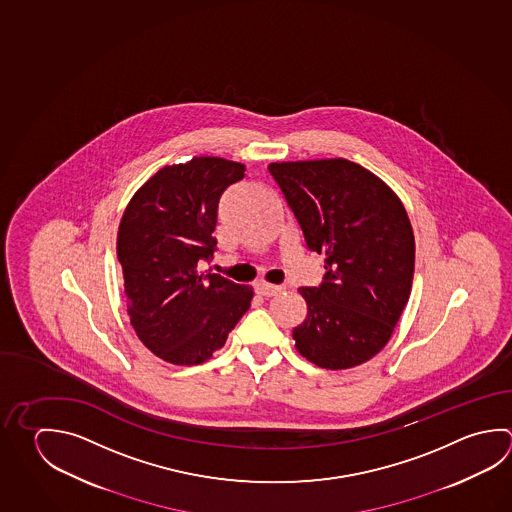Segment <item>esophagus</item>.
Here are the masks:
<instances>
[{
	"label": "esophagus",
	"instance_id": "1",
	"mask_svg": "<svg viewBox=\"0 0 512 512\" xmlns=\"http://www.w3.org/2000/svg\"><path fill=\"white\" fill-rule=\"evenodd\" d=\"M281 290L283 289L278 287V285H270V283H258V285H256V292H258L260 296H265V298L276 296Z\"/></svg>",
	"mask_w": 512,
	"mask_h": 512
}]
</instances>
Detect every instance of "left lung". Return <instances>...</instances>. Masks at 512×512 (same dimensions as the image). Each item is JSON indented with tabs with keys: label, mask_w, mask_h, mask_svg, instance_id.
<instances>
[{
	"label": "left lung",
	"mask_w": 512,
	"mask_h": 512,
	"mask_svg": "<svg viewBox=\"0 0 512 512\" xmlns=\"http://www.w3.org/2000/svg\"><path fill=\"white\" fill-rule=\"evenodd\" d=\"M270 175L298 218L310 251L325 254V279L301 287L307 317L296 350L325 370L370 361L408 305L415 236L399 196L346 158L274 162Z\"/></svg>",
	"instance_id": "obj_1"
}]
</instances>
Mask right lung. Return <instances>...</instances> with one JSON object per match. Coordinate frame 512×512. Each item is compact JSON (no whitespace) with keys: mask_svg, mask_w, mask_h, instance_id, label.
I'll return each mask as SVG.
<instances>
[{"mask_svg":"<svg viewBox=\"0 0 512 512\" xmlns=\"http://www.w3.org/2000/svg\"><path fill=\"white\" fill-rule=\"evenodd\" d=\"M243 177L240 162L193 157L158 169L124 209L117 258L128 316L144 346L166 363L209 361L251 307L252 287L198 267L216 247L220 198Z\"/></svg>","mask_w":512,"mask_h":512,"instance_id":"add662e5","label":"right lung"}]
</instances>
